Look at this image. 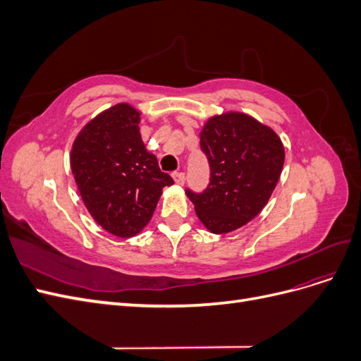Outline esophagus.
I'll return each mask as SVG.
<instances>
[{
    "instance_id": "esophagus-1",
    "label": "esophagus",
    "mask_w": 361,
    "mask_h": 361,
    "mask_svg": "<svg viewBox=\"0 0 361 361\" xmlns=\"http://www.w3.org/2000/svg\"><path fill=\"white\" fill-rule=\"evenodd\" d=\"M173 179H174V182H176L178 185H183V182H185V174L182 173V171H173Z\"/></svg>"
}]
</instances>
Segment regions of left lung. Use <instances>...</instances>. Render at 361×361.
<instances>
[{
	"label": "left lung",
	"mask_w": 361,
	"mask_h": 361,
	"mask_svg": "<svg viewBox=\"0 0 361 361\" xmlns=\"http://www.w3.org/2000/svg\"><path fill=\"white\" fill-rule=\"evenodd\" d=\"M200 146L209 159L211 183L202 194L187 195L211 233L233 232L268 203L285 164V146L274 129L241 111L207 118Z\"/></svg>",
	"instance_id": "left-lung-1"
}]
</instances>
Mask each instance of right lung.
I'll use <instances>...</instances> for the list:
<instances>
[{
  "mask_svg": "<svg viewBox=\"0 0 361 361\" xmlns=\"http://www.w3.org/2000/svg\"><path fill=\"white\" fill-rule=\"evenodd\" d=\"M141 111L118 102L87 122L75 137L71 169L93 220L117 238H133L149 224L164 187L162 173L140 134Z\"/></svg>",
  "mask_w": 361,
  "mask_h": 361,
  "instance_id": "add662e5",
  "label": "right lung"
}]
</instances>
